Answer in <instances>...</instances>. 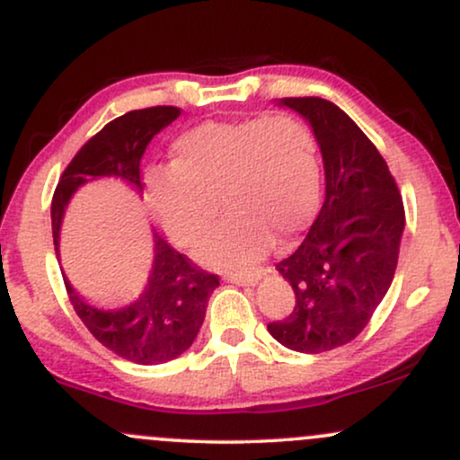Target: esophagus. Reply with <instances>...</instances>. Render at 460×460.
<instances>
[{
    "mask_svg": "<svg viewBox=\"0 0 460 460\" xmlns=\"http://www.w3.org/2000/svg\"><path fill=\"white\" fill-rule=\"evenodd\" d=\"M266 274L263 268H257V270H240V272H225V279L231 283L237 285H255L260 279Z\"/></svg>",
    "mask_w": 460,
    "mask_h": 460,
    "instance_id": "obj_1",
    "label": "esophagus"
}]
</instances>
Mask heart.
<instances>
[{"instance_id": "1", "label": "heart", "mask_w": 460, "mask_h": 460, "mask_svg": "<svg viewBox=\"0 0 460 460\" xmlns=\"http://www.w3.org/2000/svg\"><path fill=\"white\" fill-rule=\"evenodd\" d=\"M157 223L179 244L203 237L218 212H229L200 246L212 266L260 260L272 235L305 229L320 190L318 145L303 120L289 114L234 123H200L172 145V168L149 177Z\"/></svg>"}]
</instances>
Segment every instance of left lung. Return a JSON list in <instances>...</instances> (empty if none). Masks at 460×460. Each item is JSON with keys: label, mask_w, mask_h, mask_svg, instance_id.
<instances>
[{"label": "left lung", "mask_w": 460, "mask_h": 460, "mask_svg": "<svg viewBox=\"0 0 460 460\" xmlns=\"http://www.w3.org/2000/svg\"><path fill=\"white\" fill-rule=\"evenodd\" d=\"M314 129L326 194L309 234L277 270L294 289L288 318L268 331L289 350L318 355L352 341L394 281L404 205L387 162L355 120L320 97H288Z\"/></svg>", "instance_id": "obj_1"}]
</instances>
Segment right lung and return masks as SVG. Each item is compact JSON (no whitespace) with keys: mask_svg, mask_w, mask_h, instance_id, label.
Segmentation results:
<instances>
[{"mask_svg":"<svg viewBox=\"0 0 460 460\" xmlns=\"http://www.w3.org/2000/svg\"><path fill=\"white\" fill-rule=\"evenodd\" d=\"M181 110L172 105L131 110L110 120L75 153L71 164L58 181L51 200V231H54L56 255L60 246V226L73 192L91 179L116 177L142 192L140 160L146 145L155 134L171 125ZM153 268L145 292L138 300L120 309L94 307L77 289L65 285L73 309L79 320L93 332L94 340L114 355L138 363L157 366L177 358L192 346L205 320V309L212 292L218 288V274L200 270L186 255L153 235Z\"/></svg>","mask_w":460,"mask_h":460,"instance_id":"right-lung-1","label":"right lung"}]
</instances>
